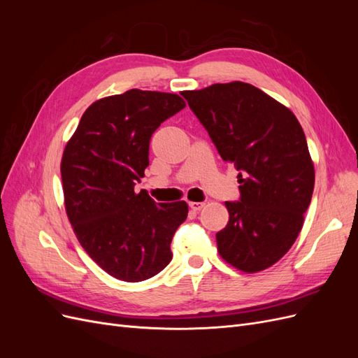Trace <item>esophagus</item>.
I'll use <instances>...</instances> for the list:
<instances>
[{"instance_id": "34e87169", "label": "esophagus", "mask_w": 358, "mask_h": 358, "mask_svg": "<svg viewBox=\"0 0 358 358\" xmlns=\"http://www.w3.org/2000/svg\"><path fill=\"white\" fill-rule=\"evenodd\" d=\"M189 208L194 210V212H199L204 208V203H200V201H189Z\"/></svg>"}]
</instances>
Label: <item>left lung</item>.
I'll use <instances>...</instances> for the list:
<instances>
[{"mask_svg":"<svg viewBox=\"0 0 358 358\" xmlns=\"http://www.w3.org/2000/svg\"><path fill=\"white\" fill-rule=\"evenodd\" d=\"M221 158L239 170L241 201L216 233L224 262L257 273L279 262L301 231L315 183L305 133L287 106L245 82L183 91Z\"/></svg>","mask_w":358,"mask_h":358,"instance_id":"1","label":"left lung"}]
</instances>
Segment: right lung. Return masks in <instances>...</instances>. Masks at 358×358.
<instances>
[{
	"label": "right lung",
	"instance_id": "add662e5",
	"mask_svg": "<svg viewBox=\"0 0 358 358\" xmlns=\"http://www.w3.org/2000/svg\"><path fill=\"white\" fill-rule=\"evenodd\" d=\"M185 107L178 94L129 90L82 115L61 159L64 204L79 243L106 273L140 282L171 259L188 204L155 203L136 182L149 166L152 133Z\"/></svg>",
	"mask_w": 358,
	"mask_h": 358
}]
</instances>
